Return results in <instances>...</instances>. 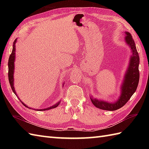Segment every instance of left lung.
I'll use <instances>...</instances> for the list:
<instances>
[{"label":"left lung","mask_w":149,"mask_h":149,"mask_svg":"<svg viewBox=\"0 0 149 149\" xmlns=\"http://www.w3.org/2000/svg\"><path fill=\"white\" fill-rule=\"evenodd\" d=\"M125 34H126L125 36V42L130 47L132 56L130 57L128 67L121 84V88H120L121 93L117 100L113 102H109L107 101L98 99L97 98H93L90 96L91 101L93 105L101 109L115 111L120 109L127 102V101L130 99L137 89L139 79H140V72L138 69L139 64H140V57L131 34L128 32H125Z\"/></svg>","instance_id":"obj_1"}]
</instances>
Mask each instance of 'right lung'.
I'll list each match as a JSON object with an SVG mask.
<instances>
[{"label": "right lung", "instance_id": "right-lung-1", "mask_svg": "<svg viewBox=\"0 0 149 149\" xmlns=\"http://www.w3.org/2000/svg\"><path fill=\"white\" fill-rule=\"evenodd\" d=\"M17 39H16L15 40V42H13V50H12V52L10 56H9V61H8V78H9V84H10L11 85V89L13 90V93L17 95V93H16V91L15 90V87H14V77H13V74H14V70H15V44H16V42H17ZM18 97V96H17ZM18 99H19L18 97ZM19 100H20V99H19ZM20 102L24 104V105L28 107V106L27 105H26L21 100H20ZM60 102L61 101H59V102H57L56 104H54V105H52V106H50L49 107H47V108H45V109H35V110H37V111H45V110H49V109H54L55 108V107H56L57 106H58ZM28 108L29 109H32L31 108V107H28Z\"/></svg>", "mask_w": 149, "mask_h": 149}]
</instances>
